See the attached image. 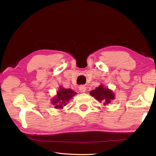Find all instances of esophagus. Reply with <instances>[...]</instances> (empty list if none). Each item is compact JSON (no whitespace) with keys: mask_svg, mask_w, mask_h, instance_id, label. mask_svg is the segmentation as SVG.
Listing matches in <instances>:
<instances>
[{"mask_svg":"<svg viewBox=\"0 0 156 156\" xmlns=\"http://www.w3.org/2000/svg\"><path fill=\"white\" fill-rule=\"evenodd\" d=\"M79 91L81 92H84L86 91V90H87L85 86H83V85L80 86L79 88Z\"/></svg>","mask_w":156,"mask_h":156,"instance_id":"obj_1","label":"esophagus"}]
</instances>
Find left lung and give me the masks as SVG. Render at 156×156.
<instances>
[{
  "label": "left lung",
  "instance_id": "8db88e82",
  "mask_svg": "<svg viewBox=\"0 0 156 156\" xmlns=\"http://www.w3.org/2000/svg\"><path fill=\"white\" fill-rule=\"evenodd\" d=\"M90 95L96 98L100 103H103L104 105L110 103L111 100L115 99V94L108 88H105L103 84L97 87L95 90L90 91Z\"/></svg>",
  "mask_w": 156,
  "mask_h": 156
}]
</instances>
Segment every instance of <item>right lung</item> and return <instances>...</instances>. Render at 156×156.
Masks as SVG:
<instances>
[{
	"label": "right lung",
	"instance_id": "add662e5",
	"mask_svg": "<svg viewBox=\"0 0 156 156\" xmlns=\"http://www.w3.org/2000/svg\"><path fill=\"white\" fill-rule=\"evenodd\" d=\"M75 94H77V93L72 89H66L62 87H60L56 92V96L51 100V103L54 105L55 108L60 109L64 106L67 105V103Z\"/></svg>",
	"mask_w": 156,
	"mask_h": 156
}]
</instances>
